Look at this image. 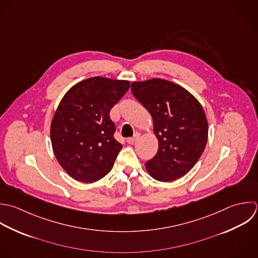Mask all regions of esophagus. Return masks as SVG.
Wrapping results in <instances>:
<instances>
[{"mask_svg":"<svg viewBox=\"0 0 258 258\" xmlns=\"http://www.w3.org/2000/svg\"><path fill=\"white\" fill-rule=\"evenodd\" d=\"M140 137H141V135H140L139 133H136V134L134 135V137L126 139V142H127L128 144H135V143L140 139Z\"/></svg>","mask_w":258,"mask_h":258,"instance_id":"34e87169","label":"esophagus"}]
</instances>
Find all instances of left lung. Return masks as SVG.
<instances>
[{"label": "left lung", "mask_w": 258, "mask_h": 258, "mask_svg": "<svg viewBox=\"0 0 258 258\" xmlns=\"http://www.w3.org/2000/svg\"><path fill=\"white\" fill-rule=\"evenodd\" d=\"M134 96L151 113L159 141L157 155L146 163L161 182L185 176L198 162L208 139V121L200 102L184 87L153 78L132 83Z\"/></svg>", "instance_id": "obj_1"}]
</instances>
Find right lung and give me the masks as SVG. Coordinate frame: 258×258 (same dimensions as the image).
<instances>
[{
  "instance_id": "add662e5",
  "label": "right lung",
  "mask_w": 258,
  "mask_h": 258,
  "mask_svg": "<svg viewBox=\"0 0 258 258\" xmlns=\"http://www.w3.org/2000/svg\"><path fill=\"white\" fill-rule=\"evenodd\" d=\"M130 81L91 77L72 86L51 121L50 136L60 166L74 180L93 183L106 176L122 146L114 138L110 109Z\"/></svg>"
}]
</instances>
